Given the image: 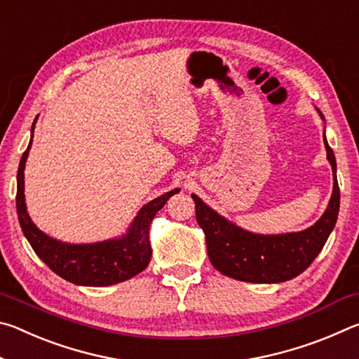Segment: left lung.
Returning <instances> with one entry per match:
<instances>
[{
  "instance_id": "8db88e82",
  "label": "left lung",
  "mask_w": 359,
  "mask_h": 359,
  "mask_svg": "<svg viewBox=\"0 0 359 359\" xmlns=\"http://www.w3.org/2000/svg\"><path fill=\"white\" fill-rule=\"evenodd\" d=\"M325 147L334 172L332 196L323 217L313 226L301 233L277 236L252 234L224 220L196 194H191L196 204L198 224L205 234L209 259L217 271L242 282L280 283L299 276L312 264L337 222L340 204L336 158L326 142V137Z\"/></svg>"
}]
</instances>
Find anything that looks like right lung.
<instances>
[{
    "label": "right lung",
    "instance_id": "right-lung-1",
    "mask_svg": "<svg viewBox=\"0 0 359 359\" xmlns=\"http://www.w3.org/2000/svg\"><path fill=\"white\" fill-rule=\"evenodd\" d=\"M33 121L32 135L34 130ZM32 141L28 149L23 151L19 171H17V215L23 234L33 247L34 253L44 263L63 277L65 280L83 287H107V285L120 283L135 277L144 271L150 263L151 247L149 241L150 223L163 205L172 194L179 193V188L169 191L163 196L154 199L139 210L133 222L128 234L120 239L98 242V244H65V242L48 238L42 231L34 226L32 218L27 214L25 194H23V169L28 158Z\"/></svg>",
    "mask_w": 359,
    "mask_h": 359
}]
</instances>
